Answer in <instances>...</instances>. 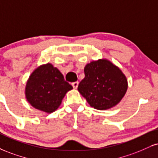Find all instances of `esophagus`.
Segmentation results:
<instances>
[{
  "instance_id": "esophagus-1",
  "label": "esophagus",
  "mask_w": 158,
  "mask_h": 158,
  "mask_svg": "<svg viewBox=\"0 0 158 158\" xmlns=\"http://www.w3.org/2000/svg\"><path fill=\"white\" fill-rule=\"evenodd\" d=\"M72 86L73 87V88L77 89L78 85H79V81H74V82H72Z\"/></svg>"
}]
</instances>
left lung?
Wrapping results in <instances>:
<instances>
[{
	"label": "left lung",
	"mask_w": 158,
	"mask_h": 158,
	"mask_svg": "<svg viewBox=\"0 0 158 158\" xmlns=\"http://www.w3.org/2000/svg\"><path fill=\"white\" fill-rule=\"evenodd\" d=\"M85 79L78 90L95 109L103 110L116 105L127 90V78L107 60L91 62L85 68Z\"/></svg>",
	"instance_id": "8db88e82"
}]
</instances>
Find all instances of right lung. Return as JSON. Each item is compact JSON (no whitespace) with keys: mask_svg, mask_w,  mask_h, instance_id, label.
<instances>
[{"mask_svg":"<svg viewBox=\"0 0 158 158\" xmlns=\"http://www.w3.org/2000/svg\"><path fill=\"white\" fill-rule=\"evenodd\" d=\"M72 88L57 68L48 63L37 68L30 76L26 96L34 107L50 113L57 109L64 95Z\"/></svg>","mask_w":158,"mask_h":158,"instance_id":"add662e5","label":"right lung"}]
</instances>
